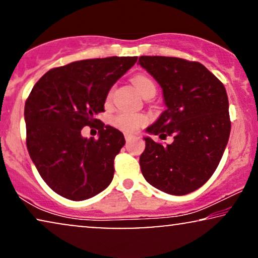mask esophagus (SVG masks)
I'll use <instances>...</instances> for the list:
<instances>
[{
    "mask_svg": "<svg viewBox=\"0 0 258 258\" xmlns=\"http://www.w3.org/2000/svg\"><path fill=\"white\" fill-rule=\"evenodd\" d=\"M124 137H125V141H126V142H129V141L133 139V136H132V135H129V134H125Z\"/></svg>",
    "mask_w": 258,
    "mask_h": 258,
    "instance_id": "obj_1",
    "label": "esophagus"
}]
</instances>
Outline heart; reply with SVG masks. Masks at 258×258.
<instances>
[{"label": "heart", "mask_w": 258, "mask_h": 258, "mask_svg": "<svg viewBox=\"0 0 258 258\" xmlns=\"http://www.w3.org/2000/svg\"><path fill=\"white\" fill-rule=\"evenodd\" d=\"M133 84L135 86L136 90L142 95H146L148 91L154 90L156 91L155 88V83L153 80L146 75H136L133 77ZM112 124L116 128L122 130L124 133H136L141 126L146 124L147 118L146 116L136 114V112H129V111H121L117 115L112 117Z\"/></svg>", "instance_id": "obj_1"}]
</instances>
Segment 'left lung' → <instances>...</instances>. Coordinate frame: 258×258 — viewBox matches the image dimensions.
I'll list each match as a JSON object with an SVG mask.
<instances>
[{
	"label": "left lung",
	"instance_id": "left-lung-1",
	"mask_svg": "<svg viewBox=\"0 0 258 258\" xmlns=\"http://www.w3.org/2000/svg\"><path fill=\"white\" fill-rule=\"evenodd\" d=\"M139 64L160 84L167 107L146 132L162 140L174 136L167 146L144 137L141 171L161 191L186 195L211 177L223 156L231 126L227 91L199 62L141 56Z\"/></svg>",
	"mask_w": 258,
	"mask_h": 258
}]
</instances>
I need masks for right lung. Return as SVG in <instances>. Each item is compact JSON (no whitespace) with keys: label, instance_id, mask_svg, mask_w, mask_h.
Returning a JSON list of instances; mask_svg holds the SVG:
<instances>
[{"label":"right lung","instance_id":"right-lung-1","mask_svg":"<svg viewBox=\"0 0 258 258\" xmlns=\"http://www.w3.org/2000/svg\"><path fill=\"white\" fill-rule=\"evenodd\" d=\"M137 61L136 56L76 61L45 73L24 105L27 148L41 177L72 201L94 197L114 177L123 134L94 116L104 111L109 90ZM97 122L99 140L82 136Z\"/></svg>","mask_w":258,"mask_h":258}]
</instances>
